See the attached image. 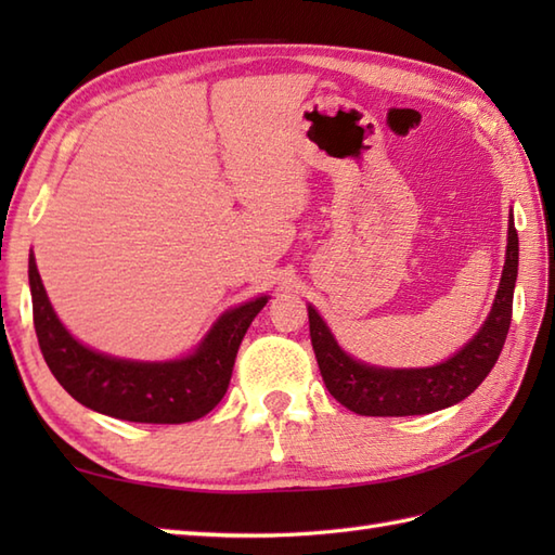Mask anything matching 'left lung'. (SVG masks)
<instances>
[{
  "instance_id": "obj_1",
  "label": "left lung",
  "mask_w": 555,
  "mask_h": 555,
  "mask_svg": "<svg viewBox=\"0 0 555 555\" xmlns=\"http://www.w3.org/2000/svg\"><path fill=\"white\" fill-rule=\"evenodd\" d=\"M517 279V231L508 219V250L501 286L485 326L451 360L422 370H384L352 360L338 348L336 338L312 305H308L310 338L322 379L340 405L364 417L427 415L467 398L487 379L496 364L513 317V291Z\"/></svg>"
}]
</instances>
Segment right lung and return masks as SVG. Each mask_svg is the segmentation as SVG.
<instances>
[{
  "mask_svg": "<svg viewBox=\"0 0 555 555\" xmlns=\"http://www.w3.org/2000/svg\"><path fill=\"white\" fill-rule=\"evenodd\" d=\"M28 279L35 334L54 379L80 405L145 424L193 422L217 408L229 388L247 326L269 300L262 296L223 312L193 356L171 362H133L102 356L66 332L47 298L33 255Z\"/></svg>",
  "mask_w": 555,
  "mask_h": 555,
  "instance_id": "right-lung-1",
  "label": "right lung"
}]
</instances>
